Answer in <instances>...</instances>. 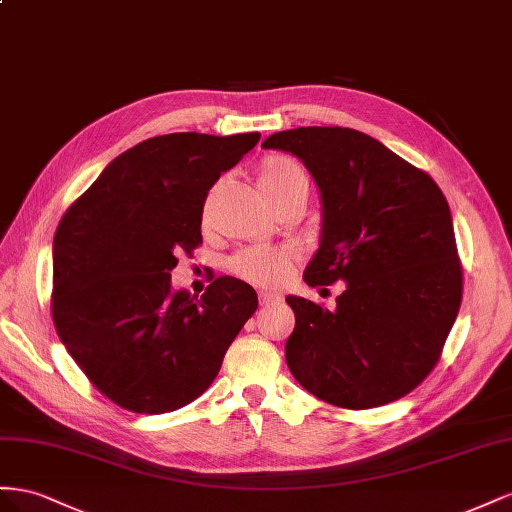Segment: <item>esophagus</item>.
I'll list each match as a JSON object with an SVG mask.
<instances>
[{"instance_id": "34e87169", "label": "esophagus", "mask_w": 512, "mask_h": 512, "mask_svg": "<svg viewBox=\"0 0 512 512\" xmlns=\"http://www.w3.org/2000/svg\"><path fill=\"white\" fill-rule=\"evenodd\" d=\"M281 296L272 294V291H259V304L261 306H270V304H279Z\"/></svg>"}]
</instances>
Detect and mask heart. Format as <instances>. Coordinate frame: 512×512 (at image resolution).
Here are the masks:
<instances>
[{
	"label": "heart",
	"mask_w": 512,
	"mask_h": 512,
	"mask_svg": "<svg viewBox=\"0 0 512 512\" xmlns=\"http://www.w3.org/2000/svg\"><path fill=\"white\" fill-rule=\"evenodd\" d=\"M257 182L270 206L276 210L289 201H306L311 191L309 171L300 160L287 154L272 152L259 160ZM294 248L251 246L242 248L229 259V270L238 279L259 287H279L296 264Z\"/></svg>",
	"instance_id": "b5f03b06"
}]
</instances>
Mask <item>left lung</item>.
Listing matches in <instances>:
<instances>
[{"label":"left lung","instance_id":"left-lung-1","mask_svg":"<svg viewBox=\"0 0 512 512\" xmlns=\"http://www.w3.org/2000/svg\"><path fill=\"white\" fill-rule=\"evenodd\" d=\"M321 193V242L302 279L345 283L334 309L287 296V367L317 399L369 410L405 397L442 356L463 296L448 201L429 173L341 126L281 130Z\"/></svg>","mask_w":512,"mask_h":512}]
</instances>
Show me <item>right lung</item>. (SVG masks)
Returning <instances> with one entry per match:
<instances>
[{
  "label": "right lung",
  "instance_id": "add662e5",
  "mask_svg": "<svg viewBox=\"0 0 512 512\" xmlns=\"http://www.w3.org/2000/svg\"><path fill=\"white\" fill-rule=\"evenodd\" d=\"M259 137L145 139L111 160L57 225V337L94 388L128 412L167 414L201 397L257 311L244 281L218 276L197 298L171 291V270L203 242L208 191Z\"/></svg>",
  "mask_w": 512,
  "mask_h": 512
}]
</instances>
